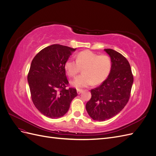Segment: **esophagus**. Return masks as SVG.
Returning <instances> with one entry per match:
<instances>
[{
  "label": "esophagus",
  "mask_w": 156,
  "mask_h": 156,
  "mask_svg": "<svg viewBox=\"0 0 156 156\" xmlns=\"http://www.w3.org/2000/svg\"><path fill=\"white\" fill-rule=\"evenodd\" d=\"M83 91V90H81V89H77V94H80L81 93H82Z\"/></svg>",
  "instance_id": "1"
}]
</instances>
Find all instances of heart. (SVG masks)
Masks as SVG:
<instances>
[{
	"label": "heart",
	"instance_id": "b5f03b06",
	"mask_svg": "<svg viewBox=\"0 0 156 156\" xmlns=\"http://www.w3.org/2000/svg\"><path fill=\"white\" fill-rule=\"evenodd\" d=\"M112 68L111 58L107 55H100L89 50L79 52L76 60L69 58L65 62L64 68L70 77H75L83 68V74L72 83L77 88H83L103 82L109 75Z\"/></svg>",
	"mask_w": 156,
	"mask_h": 156
}]
</instances>
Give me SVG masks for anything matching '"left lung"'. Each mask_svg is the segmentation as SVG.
Returning <instances> with one entry per match:
<instances>
[{
	"instance_id": "obj_1",
	"label": "left lung",
	"mask_w": 156,
	"mask_h": 156,
	"mask_svg": "<svg viewBox=\"0 0 156 156\" xmlns=\"http://www.w3.org/2000/svg\"><path fill=\"white\" fill-rule=\"evenodd\" d=\"M110 56L112 68L108 77L92 89V97L86 104L88 114L94 120L111 119L123 109L129 101L133 76L124 56L111 49H105Z\"/></svg>"
}]
</instances>
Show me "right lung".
I'll return each instance as SVG.
<instances>
[{
	"mask_svg": "<svg viewBox=\"0 0 156 156\" xmlns=\"http://www.w3.org/2000/svg\"><path fill=\"white\" fill-rule=\"evenodd\" d=\"M76 49L59 44L45 48L33 58L28 82L33 103L41 114L51 119L62 117L77 96L69 82L64 64Z\"/></svg>",
	"mask_w": 156,
	"mask_h": 156,
	"instance_id": "add662e5",
	"label": "right lung"
}]
</instances>
